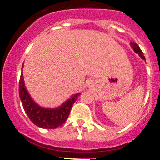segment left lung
Segmentation results:
<instances>
[{"mask_svg": "<svg viewBox=\"0 0 160 160\" xmlns=\"http://www.w3.org/2000/svg\"><path fill=\"white\" fill-rule=\"evenodd\" d=\"M130 46H131V47H132V49H133L134 51H135V52H136L137 54H138V56H139L140 57L142 58V59H144V60H145V59H146L145 56H143V52H142V50L140 49L139 46H138V45L136 44V43L131 42L130 43Z\"/></svg>", "mask_w": 160, "mask_h": 160, "instance_id": "1", "label": "left lung"}]
</instances>
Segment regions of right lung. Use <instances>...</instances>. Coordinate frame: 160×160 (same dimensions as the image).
<instances>
[{"instance_id": "right-lung-1", "label": "right lung", "mask_w": 160, "mask_h": 160, "mask_svg": "<svg viewBox=\"0 0 160 160\" xmlns=\"http://www.w3.org/2000/svg\"><path fill=\"white\" fill-rule=\"evenodd\" d=\"M23 77V73L22 72L19 81V97L22 101L24 110L32 123L40 128L50 129L61 126L68 118L72 104L78 98L80 93L72 95L70 98L67 100L59 107L54 108H43L37 104L32 98L26 89Z\"/></svg>"}]
</instances>
